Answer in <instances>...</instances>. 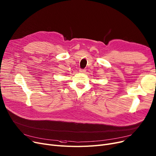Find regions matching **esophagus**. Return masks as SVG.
<instances>
[{
	"label": "esophagus",
	"instance_id": "esophagus-1",
	"mask_svg": "<svg viewBox=\"0 0 156 156\" xmlns=\"http://www.w3.org/2000/svg\"><path fill=\"white\" fill-rule=\"evenodd\" d=\"M80 73H85V70H84V69H80Z\"/></svg>",
	"mask_w": 156,
	"mask_h": 156
}]
</instances>
